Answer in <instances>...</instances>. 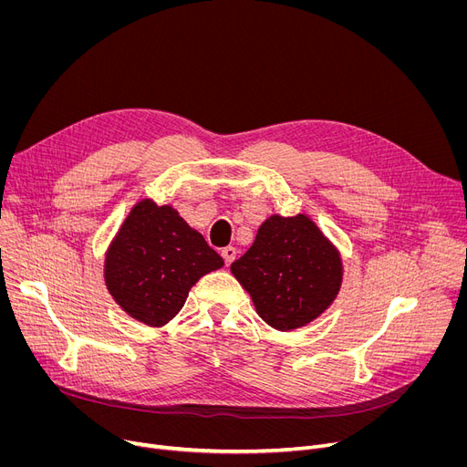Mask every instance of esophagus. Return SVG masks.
Returning a JSON list of instances; mask_svg holds the SVG:
<instances>
[{
    "label": "esophagus",
    "instance_id": "obj_1",
    "mask_svg": "<svg viewBox=\"0 0 467 467\" xmlns=\"http://www.w3.org/2000/svg\"><path fill=\"white\" fill-rule=\"evenodd\" d=\"M221 257H223V261H225V265L229 266L234 259H236V248H233V246H227V248H223L221 250Z\"/></svg>",
    "mask_w": 467,
    "mask_h": 467
}]
</instances>
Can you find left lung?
Returning <instances> with one entry per match:
<instances>
[{"label":"left lung","mask_w":467,"mask_h":467,"mask_svg":"<svg viewBox=\"0 0 467 467\" xmlns=\"http://www.w3.org/2000/svg\"><path fill=\"white\" fill-rule=\"evenodd\" d=\"M265 324L293 331L320 317L342 285L335 244L306 213L266 217L252 248L231 265Z\"/></svg>","instance_id":"1"}]
</instances>
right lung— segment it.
<instances>
[{
	"label": "right lung",
	"mask_w": 467,
	"mask_h": 467,
	"mask_svg": "<svg viewBox=\"0 0 467 467\" xmlns=\"http://www.w3.org/2000/svg\"><path fill=\"white\" fill-rule=\"evenodd\" d=\"M223 265L174 206L141 199L109 242L104 282L122 312L162 327L183 308L191 287Z\"/></svg>",
	"instance_id": "obj_1"
}]
</instances>
